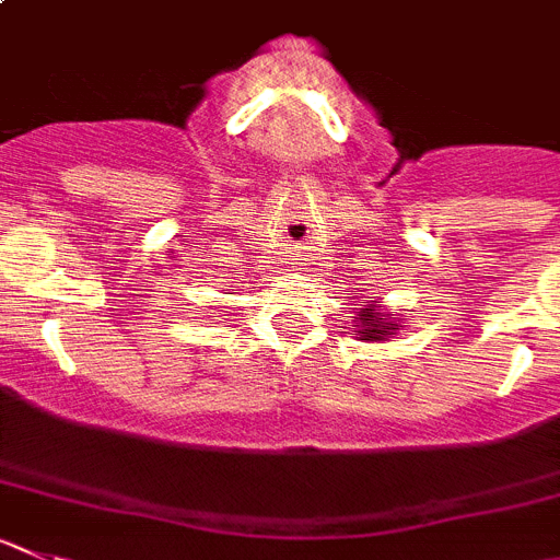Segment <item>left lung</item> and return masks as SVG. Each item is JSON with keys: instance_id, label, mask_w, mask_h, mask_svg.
Here are the masks:
<instances>
[{"instance_id": "1", "label": "left lung", "mask_w": 560, "mask_h": 560, "mask_svg": "<svg viewBox=\"0 0 560 560\" xmlns=\"http://www.w3.org/2000/svg\"><path fill=\"white\" fill-rule=\"evenodd\" d=\"M401 328H405V325H401L399 314L385 312L380 301L366 303V306L355 314V339L361 341H388L394 339Z\"/></svg>"}]
</instances>
